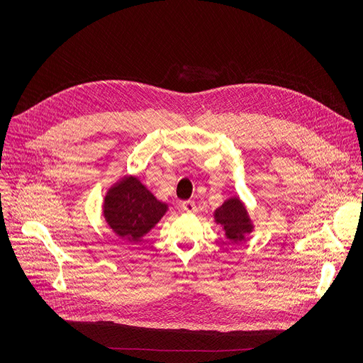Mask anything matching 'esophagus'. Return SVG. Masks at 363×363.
<instances>
[{"instance_id":"obj_1","label":"esophagus","mask_w":363,"mask_h":363,"mask_svg":"<svg viewBox=\"0 0 363 363\" xmlns=\"http://www.w3.org/2000/svg\"><path fill=\"white\" fill-rule=\"evenodd\" d=\"M182 210H184L185 213H188V214H194V213H196L198 206H196V203H195L194 201H185V202L182 203Z\"/></svg>"}]
</instances>
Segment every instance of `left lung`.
I'll return each mask as SVG.
<instances>
[{
    "mask_svg": "<svg viewBox=\"0 0 363 363\" xmlns=\"http://www.w3.org/2000/svg\"><path fill=\"white\" fill-rule=\"evenodd\" d=\"M214 220L225 233L227 240L238 244L252 233L254 224L248 216L244 202L238 196H231L214 211Z\"/></svg>",
    "mask_w": 363,
    "mask_h": 363,
    "instance_id": "left-lung-1",
    "label": "left lung"
}]
</instances>
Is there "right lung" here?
<instances>
[{"mask_svg": "<svg viewBox=\"0 0 363 363\" xmlns=\"http://www.w3.org/2000/svg\"><path fill=\"white\" fill-rule=\"evenodd\" d=\"M168 211V203L160 201L135 175L115 182L103 199V217L109 228L126 241H139Z\"/></svg>", "mask_w": 363, "mask_h": 363, "instance_id": "add662e5", "label": "right lung"}]
</instances>
